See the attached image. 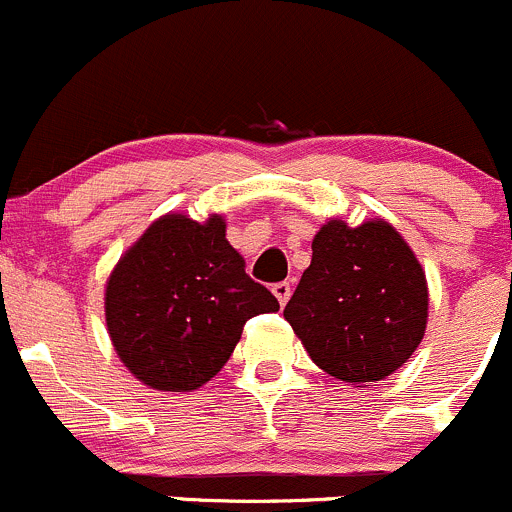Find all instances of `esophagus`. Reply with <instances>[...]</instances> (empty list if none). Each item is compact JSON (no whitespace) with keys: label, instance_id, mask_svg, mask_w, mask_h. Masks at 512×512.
<instances>
[{"label":"esophagus","instance_id":"34e87169","mask_svg":"<svg viewBox=\"0 0 512 512\" xmlns=\"http://www.w3.org/2000/svg\"><path fill=\"white\" fill-rule=\"evenodd\" d=\"M273 296L278 298V303H286L288 298H291V283L288 281L273 283Z\"/></svg>","mask_w":512,"mask_h":512}]
</instances>
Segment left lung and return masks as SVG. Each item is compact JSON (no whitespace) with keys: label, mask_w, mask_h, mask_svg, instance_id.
<instances>
[{"label":"left lung","mask_w":512,"mask_h":512,"mask_svg":"<svg viewBox=\"0 0 512 512\" xmlns=\"http://www.w3.org/2000/svg\"><path fill=\"white\" fill-rule=\"evenodd\" d=\"M283 316L313 363L333 378L381 381L413 356L426 333V273L388 221L356 229L328 221Z\"/></svg>","instance_id":"1"}]
</instances>
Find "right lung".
I'll list each match as a JSON object with an SVG mask.
<instances>
[{"mask_svg": "<svg viewBox=\"0 0 512 512\" xmlns=\"http://www.w3.org/2000/svg\"><path fill=\"white\" fill-rule=\"evenodd\" d=\"M106 326L124 366L159 391H194L224 368L246 321L278 311L246 273L226 224L154 221L106 283Z\"/></svg>", "mask_w": 512, "mask_h": 512, "instance_id": "right-lung-1", "label": "right lung"}]
</instances>
